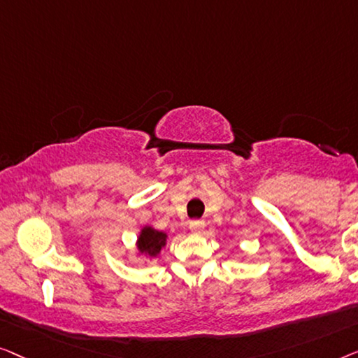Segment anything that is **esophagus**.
I'll return each mask as SVG.
<instances>
[{"instance_id":"34e87169","label":"esophagus","mask_w":358,"mask_h":358,"mask_svg":"<svg viewBox=\"0 0 358 358\" xmlns=\"http://www.w3.org/2000/svg\"><path fill=\"white\" fill-rule=\"evenodd\" d=\"M204 227H206L204 220H191V222H189V230L193 231L194 235L203 234V231H204Z\"/></svg>"}]
</instances>
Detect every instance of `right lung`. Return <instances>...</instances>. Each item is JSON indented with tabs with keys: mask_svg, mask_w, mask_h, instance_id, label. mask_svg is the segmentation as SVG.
<instances>
[{
	"mask_svg": "<svg viewBox=\"0 0 358 358\" xmlns=\"http://www.w3.org/2000/svg\"><path fill=\"white\" fill-rule=\"evenodd\" d=\"M165 243H167V234L145 225V227L141 230L136 246H138V251L141 255L149 256V258H155V256L160 253V250L164 248Z\"/></svg>",
	"mask_w": 358,
	"mask_h": 358,
	"instance_id": "add662e5",
	"label": "right lung"
}]
</instances>
